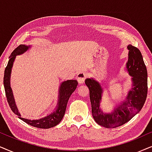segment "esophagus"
Returning <instances> with one entry per match:
<instances>
[{
	"instance_id": "1",
	"label": "esophagus",
	"mask_w": 152,
	"mask_h": 152,
	"mask_svg": "<svg viewBox=\"0 0 152 152\" xmlns=\"http://www.w3.org/2000/svg\"><path fill=\"white\" fill-rule=\"evenodd\" d=\"M86 77H87L86 73L83 72H80L78 73L77 76H76V79H77L78 83L82 84L84 83L85 79H86Z\"/></svg>"
}]
</instances>
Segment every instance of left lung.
Returning <instances> with one entry per match:
<instances>
[{
    "label": "left lung",
    "instance_id": "left-lung-1",
    "mask_svg": "<svg viewBox=\"0 0 152 152\" xmlns=\"http://www.w3.org/2000/svg\"><path fill=\"white\" fill-rule=\"evenodd\" d=\"M129 60L126 68L132 77L133 88L129 91L126 101L121 103L111 113H104L100 108L103 90L99 83L87 78L85 83L90 90L92 113L95 122L106 128L113 129L126 124L144 106L147 96V71L141 52L132 45L128 46Z\"/></svg>",
    "mask_w": 152,
    "mask_h": 152
}]
</instances>
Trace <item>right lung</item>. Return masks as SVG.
I'll use <instances>...</instances> for the list:
<instances>
[{
    "label": "right lung",
    "mask_w": 152,
    "mask_h": 152,
    "mask_svg": "<svg viewBox=\"0 0 152 152\" xmlns=\"http://www.w3.org/2000/svg\"><path fill=\"white\" fill-rule=\"evenodd\" d=\"M30 46L21 44L13 50V52L12 53V54L10 56V60L8 61L7 66L5 67V72H4L3 84L4 88H5V95L10 108L15 115L19 116V119L27 123L28 124L31 125V126L36 127V128L49 129L56 126L61 122L64 117V113H65L69 99L72 93L74 92V90L76 89V87L78 86V82L76 80H69L63 82L61 84V86L60 88V96L58 107L53 113H51L50 115L44 117V118L37 120H27V119L22 118V117H21V115L18 112L17 106H15L12 92V89L10 86V77L14 60H15L16 56L23 53Z\"/></svg>",
    "instance_id": "obj_1"
}]
</instances>
